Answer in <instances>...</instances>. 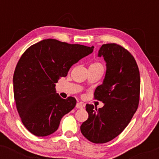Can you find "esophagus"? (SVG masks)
Segmentation results:
<instances>
[{"mask_svg": "<svg viewBox=\"0 0 159 159\" xmlns=\"http://www.w3.org/2000/svg\"><path fill=\"white\" fill-rule=\"evenodd\" d=\"M76 107H77V108L81 109L84 107V105L81 102H78L77 104H76Z\"/></svg>", "mask_w": 159, "mask_h": 159, "instance_id": "obj_1", "label": "esophagus"}]
</instances>
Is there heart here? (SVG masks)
<instances>
[{"label":"heart","instance_id":"heart-1","mask_svg":"<svg viewBox=\"0 0 159 159\" xmlns=\"http://www.w3.org/2000/svg\"><path fill=\"white\" fill-rule=\"evenodd\" d=\"M90 67H103L102 65L99 63H93L92 64H90Z\"/></svg>","mask_w":159,"mask_h":159}]
</instances>
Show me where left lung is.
Wrapping results in <instances>:
<instances>
[{
  "mask_svg": "<svg viewBox=\"0 0 159 159\" xmlns=\"http://www.w3.org/2000/svg\"><path fill=\"white\" fill-rule=\"evenodd\" d=\"M98 57H103L106 72L102 84L94 93L104 106L97 109L86 105L88 119L81 125V132L90 141L104 143L118 136L132 120L139 103L140 79L134 57L115 43L102 45Z\"/></svg>",
  "mask_w": 159,
  "mask_h": 159,
  "instance_id": "left-lung-1",
  "label": "left lung"
}]
</instances>
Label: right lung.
I'll return each instance as SVG.
<instances>
[{
  "label": "right lung",
  "mask_w": 159,
  "mask_h": 159,
  "mask_svg": "<svg viewBox=\"0 0 159 159\" xmlns=\"http://www.w3.org/2000/svg\"><path fill=\"white\" fill-rule=\"evenodd\" d=\"M93 48L48 39L33 45L22 54L14 72L13 93L21 121L30 133L38 137L53 134L62 117L74 108L75 98H62L55 84Z\"/></svg>",
  "instance_id": "1"
}]
</instances>
